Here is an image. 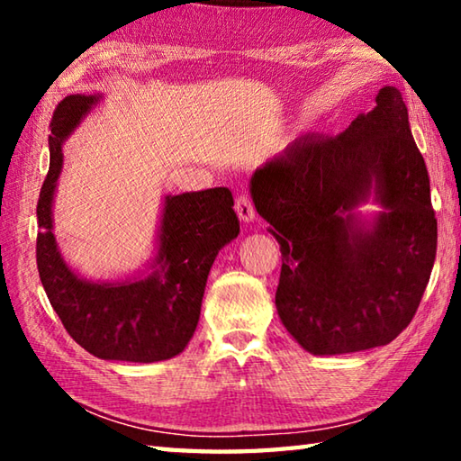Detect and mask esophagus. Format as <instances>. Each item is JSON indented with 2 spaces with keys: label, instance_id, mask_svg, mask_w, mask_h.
<instances>
[{
  "label": "esophagus",
  "instance_id": "1",
  "mask_svg": "<svg viewBox=\"0 0 461 461\" xmlns=\"http://www.w3.org/2000/svg\"><path fill=\"white\" fill-rule=\"evenodd\" d=\"M236 213L240 215L241 221H252L256 217V209H254V203H252V197H249V193L241 191L236 197Z\"/></svg>",
  "mask_w": 461,
  "mask_h": 461
}]
</instances>
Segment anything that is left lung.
<instances>
[{
	"instance_id": "8db88e82",
	"label": "left lung",
	"mask_w": 461,
	"mask_h": 461,
	"mask_svg": "<svg viewBox=\"0 0 461 461\" xmlns=\"http://www.w3.org/2000/svg\"><path fill=\"white\" fill-rule=\"evenodd\" d=\"M252 199L280 244L276 311L315 356L386 346L415 317L437 252L423 156L394 87L339 136L307 134L258 168ZM375 196L372 224L353 213Z\"/></svg>"
}]
</instances>
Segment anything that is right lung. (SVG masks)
<instances>
[{
  "instance_id": "right-lung-1",
  "label": "right lung",
  "mask_w": 461,
  "mask_h": 461,
  "mask_svg": "<svg viewBox=\"0 0 461 461\" xmlns=\"http://www.w3.org/2000/svg\"><path fill=\"white\" fill-rule=\"evenodd\" d=\"M99 101L68 95L50 120V168L38 199L36 264L52 309L68 335L101 360L150 364L181 354L197 330L207 276L220 249L240 233L231 191L168 194L154 272L126 283H89L67 267L52 233V197L62 142Z\"/></svg>"
}]
</instances>
